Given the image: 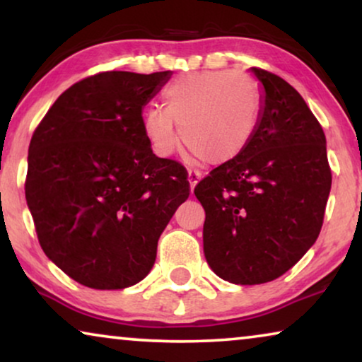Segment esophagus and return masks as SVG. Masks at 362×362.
I'll return each instance as SVG.
<instances>
[{"label": "esophagus", "mask_w": 362, "mask_h": 362, "mask_svg": "<svg viewBox=\"0 0 362 362\" xmlns=\"http://www.w3.org/2000/svg\"><path fill=\"white\" fill-rule=\"evenodd\" d=\"M199 180H201V173H199V171H192V170L187 171V181H189L191 191L194 189L197 182H199Z\"/></svg>", "instance_id": "34e87169"}]
</instances>
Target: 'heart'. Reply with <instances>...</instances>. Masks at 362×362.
Listing matches in <instances>:
<instances>
[{
  "label": "heart",
  "instance_id": "obj_1",
  "mask_svg": "<svg viewBox=\"0 0 362 362\" xmlns=\"http://www.w3.org/2000/svg\"><path fill=\"white\" fill-rule=\"evenodd\" d=\"M165 108L150 105L141 115L145 136L158 156H171L181 141L207 165H224L245 151L260 120V90L254 78L235 71H204L173 81Z\"/></svg>",
  "mask_w": 362,
  "mask_h": 362
}]
</instances>
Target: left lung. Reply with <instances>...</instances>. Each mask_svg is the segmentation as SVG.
Listing matches in <instances>:
<instances>
[{
    "instance_id": "8db88e82",
    "label": "left lung",
    "mask_w": 362,
    "mask_h": 362,
    "mask_svg": "<svg viewBox=\"0 0 362 362\" xmlns=\"http://www.w3.org/2000/svg\"><path fill=\"white\" fill-rule=\"evenodd\" d=\"M250 71L262 83L255 135L194 189L207 264L235 285L288 272L318 239L331 189L323 128L303 97L275 74Z\"/></svg>"
}]
</instances>
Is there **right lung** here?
Wrapping results in <instances>:
<instances>
[{"label":"right lung","mask_w":362,"mask_h":362,"mask_svg":"<svg viewBox=\"0 0 362 362\" xmlns=\"http://www.w3.org/2000/svg\"><path fill=\"white\" fill-rule=\"evenodd\" d=\"M171 74L83 78L54 102L29 143L24 189L39 244L88 288L145 279L161 232L189 196L185 168L158 158L141 125Z\"/></svg>","instance_id":"add662e5"}]
</instances>
